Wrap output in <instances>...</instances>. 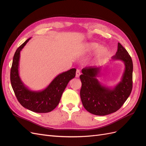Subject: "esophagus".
<instances>
[{
    "label": "esophagus",
    "mask_w": 146,
    "mask_h": 146,
    "mask_svg": "<svg viewBox=\"0 0 146 146\" xmlns=\"http://www.w3.org/2000/svg\"><path fill=\"white\" fill-rule=\"evenodd\" d=\"M80 75H81V72H80V70H78V69H77V71H76V77L77 78H78L79 77H80Z\"/></svg>",
    "instance_id": "esophagus-1"
}]
</instances>
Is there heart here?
Returning a JSON list of instances; mask_svg holds the SVG:
<instances>
[{"instance_id": "heart-1", "label": "heart", "mask_w": 146, "mask_h": 146, "mask_svg": "<svg viewBox=\"0 0 146 146\" xmlns=\"http://www.w3.org/2000/svg\"><path fill=\"white\" fill-rule=\"evenodd\" d=\"M95 52L94 59L101 60L105 58L109 55V50L107 47L101 46L96 42H84L77 48L76 52L80 56H84Z\"/></svg>"}]
</instances>
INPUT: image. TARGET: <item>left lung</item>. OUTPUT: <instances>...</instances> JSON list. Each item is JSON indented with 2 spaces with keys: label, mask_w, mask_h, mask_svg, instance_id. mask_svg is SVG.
<instances>
[{
  "label": "left lung",
  "mask_w": 146,
  "mask_h": 146,
  "mask_svg": "<svg viewBox=\"0 0 146 146\" xmlns=\"http://www.w3.org/2000/svg\"><path fill=\"white\" fill-rule=\"evenodd\" d=\"M113 60L122 61L125 70L121 81L114 88L102 85L97 77L101 68L90 66L82 70L80 98L84 108L88 112L98 116H105L116 112L129 98L133 86V62L131 56L120 43L118 42Z\"/></svg>",
  "instance_id": "obj_1"
}]
</instances>
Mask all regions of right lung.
<instances>
[{
  "label": "right lung",
  "mask_w": 146,
  "mask_h": 146,
  "mask_svg": "<svg viewBox=\"0 0 146 146\" xmlns=\"http://www.w3.org/2000/svg\"><path fill=\"white\" fill-rule=\"evenodd\" d=\"M31 39H27L17 48L13 56L10 71V80L16 98L24 108L35 113H45L54 110L69 82L76 76V69L72 68L58 75L48 86L42 91L29 90L21 80L19 74L20 52Z\"/></svg>",
  "instance_id": "1"
}]
</instances>
